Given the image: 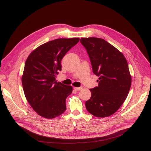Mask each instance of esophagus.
Instances as JSON below:
<instances>
[{"mask_svg": "<svg viewBox=\"0 0 151 151\" xmlns=\"http://www.w3.org/2000/svg\"><path fill=\"white\" fill-rule=\"evenodd\" d=\"M73 89L76 91H80L83 89V87H80V88H74Z\"/></svg>", "mask_w": 151, "mask_h": 151, "instance_id": "1", "label": "esophagus"}]
</instances>
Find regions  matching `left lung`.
Returning a JSON list of instances; mask_svg holds the SVG:
<instances>
[{
	"mask_svg": "<svg viewBox=\"0 0 151 151\" xmlns=\"http://www.w3.org/2000/svg\"><path fill=\"white\" fill-rule=\"evenodd\" d=\"M80 42L88 52L93 73L99 77V85L90 89L91 97L86 108L91 114L106 117L113 114L125 100L132 78L124 55L105 40L81 38Z\"/></svg>",
	"mask_w": 151,
	"mask_h": 151,
	"instance_id": "obj_1",
	"label": "left lung"
}]
</instances>
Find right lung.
<instances>
[{
    "mask_svg": "<svg viewBox=\"0 0 151 151\" xmlns=\"http://www.w3.org/2000/svg\"><path fill=\"white\" fill-rule=\"evenodd\" d=\"M80 41L79 38H58L38 47L29 55L24 68L22 84L26 98L35 111L52 119L66 110V99L72 87L56 82L61 60Z\"/></svg>",
    "mask_w": 151,
    "mask_h": 151,
    "instance_id": "obj_1",
    "label": "right lung"
}]
</instances>
